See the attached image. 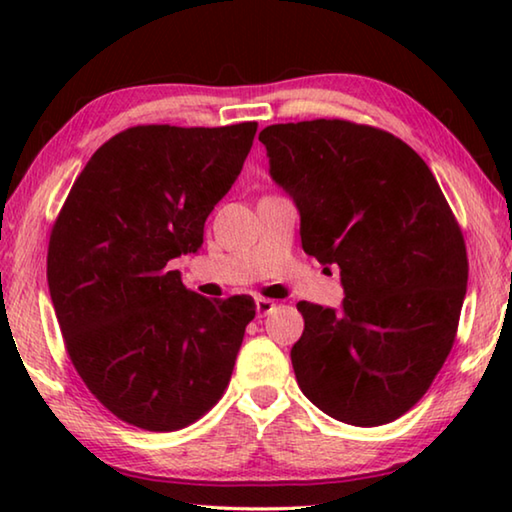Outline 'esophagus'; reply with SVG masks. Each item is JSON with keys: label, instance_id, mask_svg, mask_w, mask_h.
Segmentation results:
<instances>
[{"label": "esophagus", "instance_id": "34e87169", "mask_svg": "<svg viewBox=\"0 0 512 512\" xmlns=\"http://www.w3.org/2000/svg\"><path fill=\"white\" fill-rule=\"evenodd\" d=\"M255 305H257V316H266L275 309V302L268 300V298H257Z\"/></svg>", "mask_w": 512, "mask_h": 512}]
</instances>
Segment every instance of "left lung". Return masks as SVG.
I'll list each match as a JSON object with an SVG mask.
<instances>
[{
  "label": "left lung",
  "mask_w": 512,
  "mask_h": 512,
  "mask_svg": "<svg viewBox=\"0 0 512 512\" xmlns=\"http://www.w3.org/2000/svg\"><path fill=\"white\" fill-rule=\"evenodd\" d=\"M259 142L298 207L302 248L339 266L345 291L339 311L298 302L300 391L345 424L393 422L429 391L454 345L463 232L427 162L391 133L314 119L266 126Z\"/></svg>",
  "instance_id": "obj_1"
}]
</instances>
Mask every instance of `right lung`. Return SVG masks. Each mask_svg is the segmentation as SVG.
Listing matches in <instances>:
<instances>
[{
    "instance_id": "1",
    "label": "right lung",
    "mask_w": 512,
    "mask_h": 512,
    "mask_svg": "<svg viewBox=\"0 0 512 512\" xmlns=\"http://www.w3.org/2000/svg\"><path fill=\"white\" fill-rule=\"evenodd\" d=\"M255 133L257 121L126 128L94 151L51 230L47 282L69 359L133 427L183 429L230 384L255 300L198 296L167 264L201 250Z\"/></svg>"
}]
</instances>
